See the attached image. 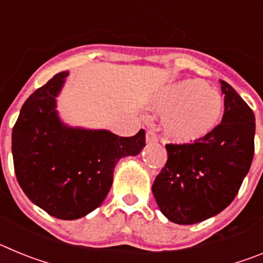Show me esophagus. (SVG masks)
Segmentation results:
<instances>
[{
	"instance_id": "1",
	"label": "esophagus",
	"mask_w": 263,
	"mask_h": 263,
	"mask_svg": "<svg viewBox=\"0 0 263 263\" xmlns=\"http://www.w3.org/2000/svg\"><path fill=\"white\" fill-rule=\"evenodd\" d=\"M146 141H147L148 143L158 142V136L154 133V130H147V132H146Z\"/></svg>"
}]
</instances>
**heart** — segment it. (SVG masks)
Listing matches in <instances>:
<instances>
[{"label": "heart", "instance_id": "heart-1", "mask_svg": "<svg viewBox=\"0 0 263 263\" xmlns=\"http://www.w3.org/2000/svg\"><path fill=\"white\" fill-rule=\"evenodd\" d=\"M163 118V130L176 143H195L213 133L224 113V100L200 80L174 85L155 104Z\"/></svg>", "mask_w": 263, "mask_h": 263}]
</instances>
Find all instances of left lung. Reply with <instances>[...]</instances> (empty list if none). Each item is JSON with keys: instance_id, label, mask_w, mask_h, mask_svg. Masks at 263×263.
I'll use <instances>...</instances> for the list:
<instances>
[{"instance_id": "8db88e82", "label": "left lung", "mask_w": 263, "mask_h": 263, "mask_svg": "<svg viewBox=\"0 0 263 263\" xmlns=\"http://www.w3.org/2000/svg\"><path fill=\"white\" fill-rule=\"evenodd\" d=\"M224 115L211 136L195 143H167V162L153 195L160 212L180 225L217 215L233 201L254 157L255 117L236 90L221 80Z\"/></svg>"}]
</instances>
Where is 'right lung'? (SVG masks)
Returning <instances> with one entry per match:
<instances>
[{
	"label": "right lung",
	"mask_w": 263,
	"mask_h": 263,
	"mask_svg": "<svg viewBox=\"0 0 263 263\" xmlns=\"http://www.w3.org/2000/svg\"><path fill=\"white\" fill-rule=\"evenodd\" d=\"M68 72H60L25 101L11 134L15 176L30 200L62 220L84 217L101 205L121 158L146 145L145 130L118 137L108 130L73 129L55 110Z\"/></svg>",
	"instance_id": "1"
}]
</instances>
